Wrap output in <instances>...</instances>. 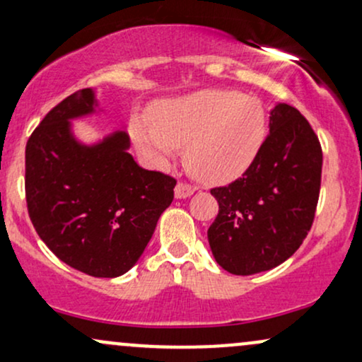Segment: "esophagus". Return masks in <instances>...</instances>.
Here are the masks:
<instances>
[{
  "instance_id": "obj_1",
  "label": "esophagus",
  "mask_w": 362,
  "mask_h": 362,
  "mask_svg": "<svg viewBox=\"0 0 362 362\" xmlns=\"http://www.w3.org/2000/svg\"><path fill=\"white\" fill-rule=\"evenodd\" d=\"M195 192V187L187 184V182H178L175 185V197L177 199H185V197H190Z\"/></svg>"
}]
</instances>
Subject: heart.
<instances>
[{"instance_id":"obj_1","label":"heart","mask_w":362,"mask_h":362,"mask_svg":"<svg viewBox=\"0 0 362 362\" xmlns=\"http://www.w3.org/2000/svg\"><path fill=\"white\" fill-rule=\"evenodd\" d=\"M132 139L144 155L165 163L184 148L190 175L221 184L243 175L267 138V112L259 98L235 90H202L160 103L151 122L132 120Z\"/></svg>"}]
</instances>
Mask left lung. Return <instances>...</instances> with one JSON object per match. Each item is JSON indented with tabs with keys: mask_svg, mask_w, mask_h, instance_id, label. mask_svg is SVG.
Instances as JSON below:
<instances>
[{
	"mask_svg": "<svg viewBox=\"0 0 362 362\" xmlns=\"http://www.w3.org/2000/svg\"><path fill=\"white\" fill-rule=\"evenodd\" d=\"M271 132L242 177L211 189L219 213L207 230L211 250L235 276L288 260L308 235L322 184V146L310 122L288 103L271 112Z\"/></svg>",
	"mask_w": 362,
	"mask_h": 362,
	"instance_id": "left-lung-1",
	"label": "left lung"
}]
</instances>
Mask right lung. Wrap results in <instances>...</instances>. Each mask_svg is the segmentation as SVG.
Instances as JSON below:
<instances>
[{
    "label": "right lung",
    "mask_w": 362,
    "mask_h": 362,
    "mask_svg": "<svg viewBox=\"0 0 362 362\" xmlns=\"http://www.w3.org/2000/svg\"><path fill=\"white\" fill-rule=\"evenodd\" d=\"M95 95L78 90L42 119L25 148V199L37 235L57 259L93 277L127 272L144 252L177 180L141 168L115 132L83 146L69 119L91 114Z\"/></svg>",
    "instance_id": "1"
}]
</instances>
